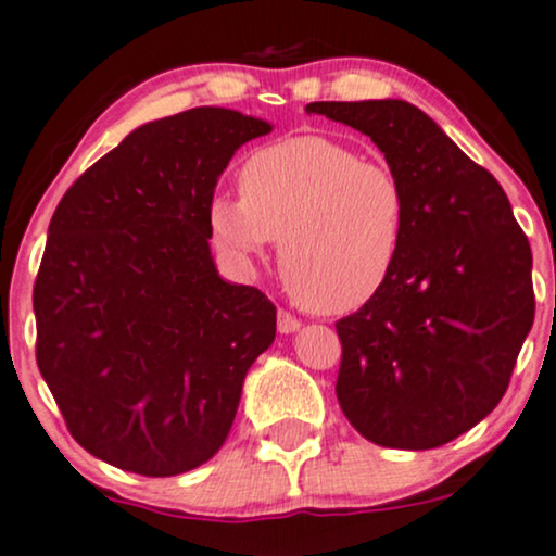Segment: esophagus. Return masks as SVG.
Wrapping results in <instances>:
<instances>
[{
    "label": "esophagus",
    "mask_w": 556,
    "mask_h": 556,
    "mask_svg": "<svg viewBox=\"0 0 556 556\" xmlns=\"http://www.w3.org/2000/svg\"><path fill=\"white\" fill-rule=\"evenodd\" d=\"M300 326H303V320L292 316V313H287V311H279L277 313V329H279V333H292V331H298Z\"/></svg>",
    "instance_id": "esophagus-1"
}]
</instances>
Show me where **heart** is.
<instances>
[{"label":"heart","instance_id":"b5f03b06","mask_svg":"<svg viewBox=\"0 0 556 556\" xmlns=\"http://www.w3.org/2000/svg\"><path fill=\"white\" fill-rule=\"evenodd\" d=\"M240 197L217 193L210 230L232 256L279 238V271L307 311L339 316L370 303L396 271L409 227L404 180L331 137L261 147L238 173Z\"/></svg>","mask_w":556,"mask_h":556}]
</instances>
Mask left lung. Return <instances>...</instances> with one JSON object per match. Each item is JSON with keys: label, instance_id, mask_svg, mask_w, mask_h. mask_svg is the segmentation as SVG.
<instances>
[{"label": "left lung", "instance_id": "obj_1", "mask_svg": "<svg viewBox=\"0 0 556 556\" xmlns=\"http://www.w3.org/2000/svg\"><path fill=\"white\" fill-rule=\"evenodd\" d=\"M367 134L404 180L409 227L391 282L337 320V399L370 443L430 451L471 430L510 383L533 326L531 245L503 186L406 100L307 103Z\"/></svg>", "mask_w": 556, "mask_h": 556}]
</instances>
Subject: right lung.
<instances>
[{"label": "right lung", "mask_w": 556, "mask_h": 556, "mask_svg": "<svg viewBox=\"0 0 556 556\" xmlns=\"http://www.w3.org/2000/svg\"><path fill=\"white\" fill-rule=\"evenodd\" d=\"M271 124L191 109L134 129L64 193L33 287L36 359L87 453L142 477L210 460L277 307L210 251L214 186Z\"/></svg>", "instance_id": "right-lung-1"}]
</instances>
